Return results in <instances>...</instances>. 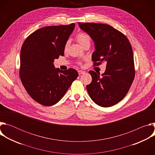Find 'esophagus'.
Returning a JSON list of instances; mask_svg holds the SVG:
<instances>
[{
  "label": "esophagus",
  "instance_id": "obj_1",
  "mask_svg": "<svg viewBox=\"0 0 155 155\" xmlns=\"http://www.w3.org/2000/svg\"><path fill=\"white\" fill-rule=\"evenodd\" d=\"M78 74H79V75H81V74H84V73H85V72H84V71H81V70L78 71Z\"/></svg>",
  "mask_w": 155,
  "mask_h": 155
}]
</instances>
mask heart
Instances as JSON below:
<instances>
[{
    "label": "heart",
    "instance_id": "heart-1",
    "mask_svg": "<svg viewBox=\"0 0 155 155\" xmlns=\"http://www.w3.org/2000/svg\"><path fill=\"white\" fill-rule=\"evenodd\" d=\"M76 39L78 41V42L80 44V45L83 47L87 45H90L91 42V37L87 33L84 32H79L76 35ZM69 45V42H67L65 43V48H67Z\"/></svg>",
    "mask_w": 155,
    "mask_h": 155
}]
</instances>
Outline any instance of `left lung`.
<instances>
[{
  "label": "left lung",
  "instance_id": "8db88e82",
  "mask_svg": "<svg viewBox=\"0 0 155 155\" xmlns=\"http://www.w3.org/2000/svg\"><path fill=\"white\" fill-rule=\"evenodd\" d=\"M80 28L94 41V65L107 63L102 75L89 71L91 83L86 86L91 99L103 107H111L127 94L135 77L133 52L127 38L112 26L101 23H78Z\"/></svg>",
  "mask_w": 155,
  "mask_h": 155
}]
</instances>
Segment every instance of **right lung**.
<instances>
[{"mask_svg": "<svg viewBox=\"0 0 155 155\" xmlns=\"http://www.w3.org/2000/svg\"><path fill=\"white\" fill-rule=\"evenodd\" d=\"M75 24L50 26L30 34L22 46L19 77L29 96L45 106L58 102L77 78L78 72L56 69L53 62L64 56L65 43Z\"/></svg>", "mask_w": 155, "mask_h": 155, "instance_id": "add662e5", "label": "right lung"}]
</instances>
